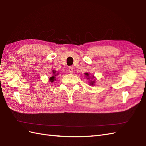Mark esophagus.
I'll list each match as a JSON object with an SVG mask.
<instances>
[{
  "label": "esophagus",
  "mask_w": 146,
  "mask_h": 146,
  "mask_svg": "<svg viewBox=\"0 0 146 146\" xmlns=\"http://www.w3.org/2000/svg\"><path fill=\"white\" fill-rule=\"evenodd\" d=\"M68 70H69V72L70 74H72L73 73V68H72V67H69V69H68Z\"/></svg>",
  "instance_id": "obj_1"
}]
</instances>
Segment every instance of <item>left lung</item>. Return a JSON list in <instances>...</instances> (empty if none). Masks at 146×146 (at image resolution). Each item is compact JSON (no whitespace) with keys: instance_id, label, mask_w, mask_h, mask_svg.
Here are the masks:
<instances>
[{"instance_id":"1","label":"left lung","mask_w":146,"mask_h":146,"mask_svg":"<svg viewBox=\"0 0 146 146\" xmlns=\"http://www.w3.org/2000/svg\"><path fill=\"white\" fill-rule=\"evenodd\" d=\"M85 74L86 75V77H88V78L89 79V78H88V77H89V74H88V73H85ZM94 81L90 82V85H94Z\"/></svg>"}]
</instances>
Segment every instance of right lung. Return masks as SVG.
<instances>
[{
	"label": "right lung",
	"mask_w": 146,
	"mask_h": 146,
	"mask_svg": "<svg viewBox=\"0 0 146 146\" xmlns=\"http://www.w3.org/2000/svg\"><path fill=\"white\" fill-rule=\"evenodd\" d=\"M53 76L50 78V82H53L55 80V76H56V75L58 74H55V73H56V71H54V70H53Z\"/></svg>",
	"instance_id": "add662e5"
}]
</instances>
